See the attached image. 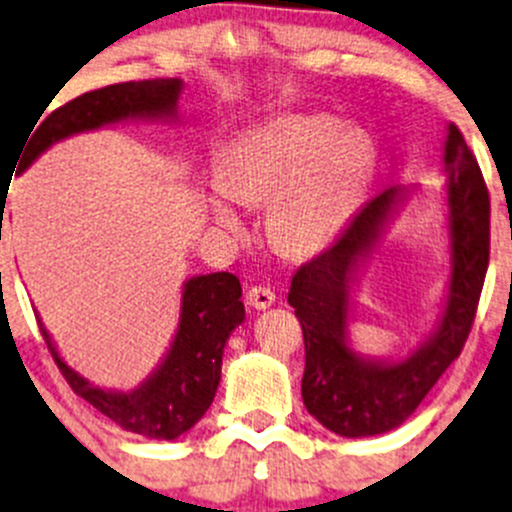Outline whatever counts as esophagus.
<instances>
[{"mask_svg": "<svg viewBox=\"0 0 512 512\" xmlns=\"http://www.w3.org/2000/svg\"><path fill=\"white\" fill-rule=\"evenodd\" d=\"M247 304L255 309H270L275 304V292L270 287H252L247 292Z\"/></svg>", "mask_w": 512, "mask_h": 512, "instance_id": "esophagus-1", "label": "esophagus"}]
</instances>
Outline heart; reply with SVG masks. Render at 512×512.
I'll list each match as a JSON object with an SVG mask.
<instances>
[{
  "label": "heart",
  "mask_w": 512,
  "mask_h": 512,
  "mask_svg": "<svg viewBox=\"0 0 512 512\" xmlns=\"http://www.w3.org/2000/svg\"><path fill=\"white\" fill-rule=\"evenodd\" d=\"M374 148L366 133L337 118L289 113L227 143L213 180L242 208H267L265 230L287 257H314L344 232L369 180ZM220 232L240 237L245 223L232 205L210 200Z\"/></svg>",
  "instance_id": "b5f03b06"
}]
</instances>
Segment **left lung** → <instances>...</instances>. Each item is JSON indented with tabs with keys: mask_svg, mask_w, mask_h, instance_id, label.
I'll list each match as a JSON object with an SVG mask.
<instances>
[{
	"mask_svg": "<svg viewBox=\"0 0 512 512\" xmlns=\"http://www.w3.org/2000/svg\"><path fill=\"white\" fill-rule=\"evenodd\" d=\"M443 173L448 280L436 324L414 352L401 359L356 352L349 324L361 270L416 195V185L376 195L329 250L294 272L287 302L304 334L302 399L337 436L364 438L399 428L458 359L471 332L488 272L490 200L478 160L453 123L443 143Z\"/></svg>",
	"mask_w": 512,
	"mask_h": 512,
	"instance_id": "1",
	"label": "left lung"
}]
</instances>
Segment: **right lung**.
I'll list each match as a JSON object with an SVG mask.
<instances>
[{"mask_svg":"<svg viewBox=\"0 0 512 512\" xmlns=\"http://www.w3.org/2000/svg\"><path fill=\"white\" fill-rule=\"evenodd\" d=\"M183 89L185 84L180 79H151L113 84L74 98L51 111L34 133L29 131L32 138L22 148L24 153H19V165H14L17 175H22L54 143L79 133L101 131L118 123H175ZM240 297V280L230 272L195 275L185 280L173 342L156 369L131 391L103 389L81 376L66 364L41 319L39 327L74 394L89 401L123 431L158 441H175L188 433L213 404L220 386L225 344L235 327L245 322V304Z\"/></svg>","mask_w":512,"mask_h":512,"instance_id":"obj_1","label":"right lung"}]
</instances>
